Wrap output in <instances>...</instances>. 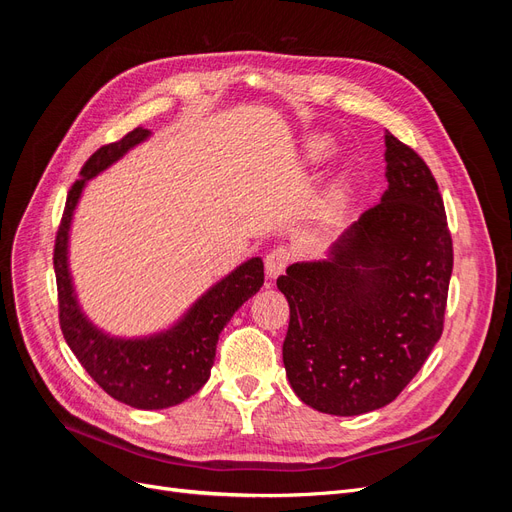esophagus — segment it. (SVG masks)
Here are the masks:
<instances>
[{"mask_svg": "<svg viewBox=\"0 0 512 512\" xmlns=\"http://www.w3.org/2000/svg\"><path fill=\"white\" fill-rule=\"evenodd\" d=\"M288 265H290V252L284 250V247H275V250H271L265 258L267 280H275V277H280Z\"/></svg>", "mask_w": 512, "mask_h": 512, "instance_id": "34e87169", "label": "esophagus"}]
</instances>
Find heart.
Instances as JSON below:
<instances>
[{
	"instance_id": "heart-1",
	"label": "heart",
	"mask_w": 512,
	"mask_h": 512,
	"mask_svg": "<svg viewBox=\"0 0 512 512\" xmlns=\"http://www.w3.org/2000/svg\"><path fill=\"white\" fill-rule=\"evenodd\" d=\"M331 149L333 147L329 141H324V138H314V141H309L305 147V162L320 164L322 160H327L331 156ZM346 192H348L346 177H337L327 192V207L331 211L342 209V205L346 203Z\"/></svg>"
}]
</instances>
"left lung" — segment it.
Here are the masks:
<instances>
[{
  "mask_svg": "<svg viewBox=\"0 0 512 512\" xmlns=\"http://www.w3.org/2000/svg\"><path fill=\"white\" fill-rule=\"evenodd\" d=\"M386 190L324 260L294 262L277 288L290 305L286 376L324 414L384 408L438 344L453 241L438 183L418 153L384 134Z\"/></svg>",
  "mask_w": 512,
  "mask_h": 512,
  "instance_id": "obj_1",
  "label": "left lung"
}]
</instances>
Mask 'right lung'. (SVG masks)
Instances as JSON below:
<instances>
[{"label":"right lung","mask_w":512,"mask_h":512,"mask_svg":"<svg viewBox=\"0 0 512 512\" xmlns=\"http://www.w3.org/2000/svg\"><path fill=\"white\" fill-rule=\"evenodd\" d=\"M149 136V130L136 128L121 141L100 147L85 162L81 179L68 194L53 256L59 324L70 350L108 395L136 410L177 406L203 389L211 376L220 333L237 309L265 284L262 258L254 256L200 294L168 329L141 337H119L89 320L79 303L70 271L74 211L87 183L119 162L128 151L145 143Z\"/></svg>","instance_id":"obj_1"}]
</instances>
